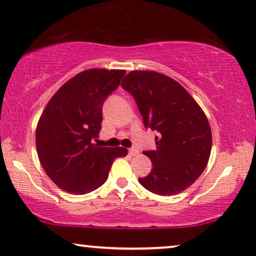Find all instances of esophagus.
<instances>
[{"instance_id":"34e87169","label":"esophagus","mask_w":256,"mask_h":256,"mask_svg":"<svg viewBox=\"0 0 256 256\" xmlns=\"http://www.w3.org/2000/svg\"><path fill=\"white\" fill-rule=\"evenodd\" d=\"M138 148H130V149H129V155H130V156H135V155H138Z\"/></svg>"}]
</instances>
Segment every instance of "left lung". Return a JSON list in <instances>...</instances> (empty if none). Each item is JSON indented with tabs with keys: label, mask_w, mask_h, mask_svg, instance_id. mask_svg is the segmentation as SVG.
<instances>
[{
	"label": "left lung",
	"mask_w": 256,
	"mask_h": 256,
	"mask_svg": "<svg viewBox=\"0 0 256 256\" xmlns=\"http://www.w3.org/2000/svg\"><path fill=\"white\" fill-rule=\"evenodd\" d=\"M134 98L146 128L158 132L156 150L144 152L152 169L140 184L152 194H180L208 166L212 132L208 118L176 80L154 71H132L121 82Z\"/></svg>",
	"instance_id": "obj_1"
}]
</instances>
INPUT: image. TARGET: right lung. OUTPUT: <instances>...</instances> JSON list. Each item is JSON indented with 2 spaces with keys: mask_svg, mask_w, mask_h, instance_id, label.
I'll use <instances>...</instances> for the list:
<instances>
[{
  "mask_svg": "<svg viewBox=\"0 0 256 256\" xmlns=\"http://www.w3.org/2000/svg\"><path fill=\"white\" fill-rule=\"evenodd\" d=\"M124 70L90 68L59 88L40 115L36 146L51 180L72 194H86L107 180L116 157L126 148L94 144L102 122V104L120 85Z\"/></svg>",
  "mask_w": 256,
  "mask_h": 256,
  "instance_id": "1",
  "label": "right lung"
}]
</instances>
